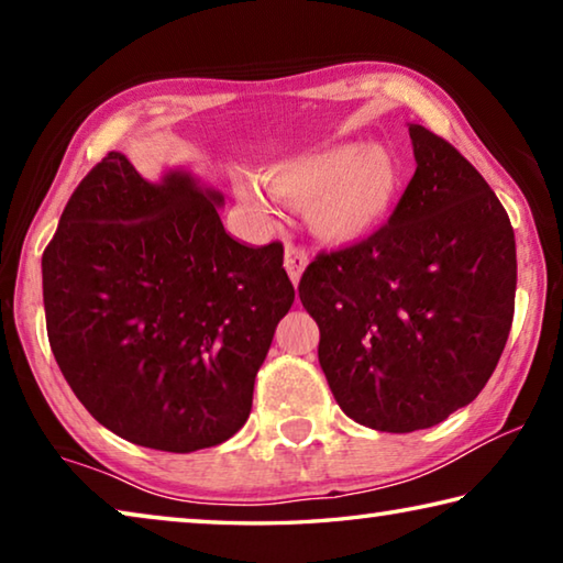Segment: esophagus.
I'll return each instance as SVG.
<instances>
[{
	"mask_svg": "<svg viewBox=\"0 0 563 563\" xmlns=\"http://www.w3.org/2000/svg\"><path fill=\"white\" fill-rule=\"evenodd\" d=\"M308 251H305L302 245H295V243H285V271H288L290 280L298 285L300 283V275L305 271V265H308Z\"/></svg>",
	"mask_w": 563,
	"mask_h": 563,
	"instance_id": "esophagus-1",
	"label": "esophagus"
}]
</instances>
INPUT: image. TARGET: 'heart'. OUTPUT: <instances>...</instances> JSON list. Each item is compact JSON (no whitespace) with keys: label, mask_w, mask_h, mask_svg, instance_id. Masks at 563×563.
<instances>
[{"label":"heart","mask_w":563,"mask_h":563,"mask_svg":"<svg viewBox=\"0 0 563 563\" xmlns=\"http://www.w3.org/2000/svg\"><path fill=\"white\" fill-rule=\"evenodd\" d=\"M275 198L308 203L312 233L332 243H350L377 231L397 203L402 170L385 146H335L275 166L265 176ZM243 203L263 208L255 188H241Z\"/></svg>","instance_id":"heart-1"}]
</instances>
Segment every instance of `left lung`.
I'll use <instances>...</instances> for the list:
<instances>
[{"instance_id":"obj_1","label":"left lung","mask_w":563,"mask_h":563,"mask_svg":"<svg viewBox=\"0 0 563 563\" xmlns=\"http://www.w3.org/2000/svg\"><path fill=\"white\" fill-rule=\"evenodd\" d=\"M417 170L385 225L320 251L298 295L342 412L405 434L482 393L507 345L517 295L509 216L470 161L409 126Z\"/></svg>"}]
</instances>
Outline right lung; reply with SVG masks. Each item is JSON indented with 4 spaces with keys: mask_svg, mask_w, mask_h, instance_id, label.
I'll return each instance as SVG.
<instances>
[{
    "mask_svg": "<svg viewBox=\"0 0 563 563\" xmlns=\"http://www.w3.org/2000/svg\"><path fill=\"white\" fill-rule=\"evenodd\" d=\"M218 203L186 174L148 184L111 151L42 258L62 375L97 422L148 450L188 454L241 430L295 300L283 243L233 241Z\"/></svg>",
    "mask_w": 563,
    "mask_h": 563,
    "instance_id": "1",
    "label": "right lung"
}]
</instances>
